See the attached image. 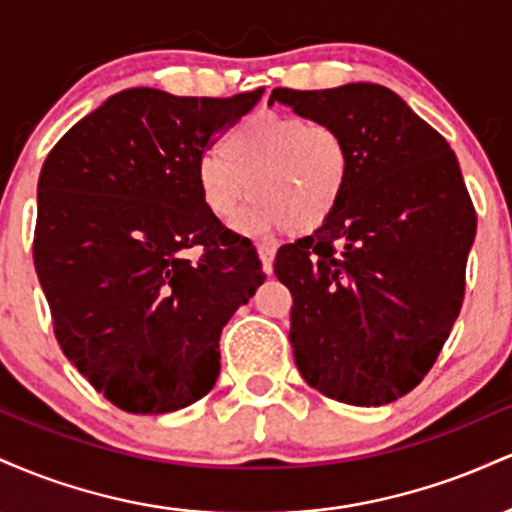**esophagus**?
<instances>
[{
	"label": "esophagus",
	"instance_id": "1",
	"mask_svg": "<svg viewBox=\"0 0 512 512\" xmlns=\"http://www.w3.org/2000/svg\"><path fill=\"white\" fill-rule=\"evenodd\" d=\"M274 245H267V243H262V245H257V255H260V260H262V269H264V274H272V262H274Z\"/></svg>",
	"mask_w": 512,
	"mask_h": 512
}]
</instances>
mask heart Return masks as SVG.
Returning <instances> with one entry per match:
<instances>
[{
  "instance_id": "heart-1",
  "label": "heart",
  "mask_w": 512,
  "mask_h": 512,
  "mask_svg": "<svg viewBox=\"0 0 512 512\" xmlns=\"http://www.w3.org/2000/svg\"><path fill=\"white\" fill-rule=\"evenodd\" d=\"M351 168L349 142L330 122L255 113L228 129L219 156L197 163V190L216 221L231 223L252 197L248 231L308 236L342 207Z\"/></svg>"
}]
</instances>
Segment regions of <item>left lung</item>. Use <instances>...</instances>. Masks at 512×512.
<instances>
[{
    "label": "left lung",
    "instance_id": "left-lung-1",
    "mask_svg": "<svg viewBox=\"0 0 512 512\" xmlns=\"http://www.w3.org/2000/svg\"><path fill=\"white\" fill-rule=\"evenodd\" d=\"M274 103L337 127L354 163L337 214L276 252L296 366L325 397L383 407L424 380L460 315L477 233L460 163L385 86L274 88Z\"/></svg>",
    "mask_w": 512,
    "mask_h": 512
}]
</instances>
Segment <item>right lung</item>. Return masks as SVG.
I'll use <instances>...</instances> for the list:
<instances>
[{
  "instance_id": "obj_1",
  "label": "right lung",
  "mask_w": 512,
  "mask_h": 512,
  "mask_svg": "<svg viewBox=\"0 0 512 512\" xmlns=\"http://www.w3.org/2000/svg\"><path fill=\"white\" fill-rule=\"evenodd\" d=\"M262 91L127 88L76 122L40 170L33 262L55 337L129 414H168L207 395L223 325L264 281L250 240L223 228L197 190L204 151ZM190 247L203 250L195 263Z\"/></svg>"
}]
</instances>
